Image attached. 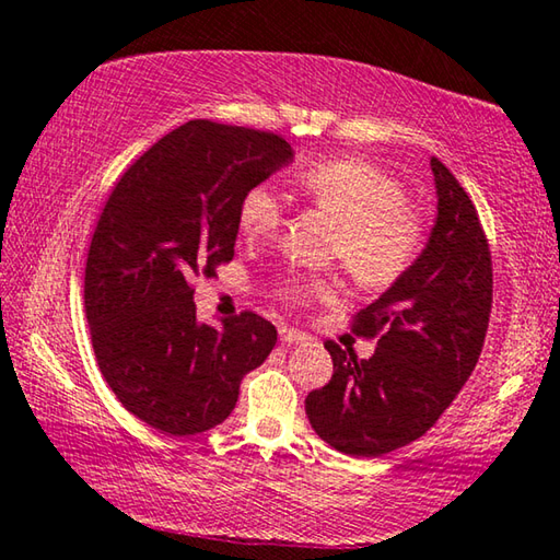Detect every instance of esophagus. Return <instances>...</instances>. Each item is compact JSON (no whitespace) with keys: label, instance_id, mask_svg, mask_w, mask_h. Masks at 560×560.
Wrapping results in <instances>:
<instances>
[{"label":"esophagus","instance_id":"1","mask_svg":"<svg viewBox=\"0 0 560 560\" xmlns=\"http://www.w3.org/2000/svg\"><path fill=\"white\" fill-rule=\"evenodd\" d=\"M279 338H281V343H287V346L308 343V340H311L306 334H301V330H293V328H281Z\"/></svg>","mask_w":560,"mask_h":560}]
</instances>
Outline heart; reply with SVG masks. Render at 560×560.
I'll return each instance as SVG.
<instances>
[{
	"label": "heart",
	"instance_id": "heart-1",
	"mask_svg": "<svg viewBox=\"0 0 560 560\" xmlns=\"http://www.w3.org/2000/svg\"><path fill=\"white\" fill-rule=\"evenodd\" d=\"M299 189L308 202L338 220L334 257L363 287H390L420 257L424 240L420 214L407 205L402 185L383 170L363 160H326L303 170ZM236 222L249 240L277 234L283 222L281 197L269 185L246 189ZM328 291L324 279H291L283 296L306 303Z\"/></svg>",
	"mask_w": 560,
	"mask_h": 560
}]
</instances>
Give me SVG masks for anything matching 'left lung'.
Instances as JSON below:
<instances>
[{
  "label": "left lung",
  "mask_w": 560,
  "mask_h": 560,
  "mask_svg": "<svg viewBox=\"0 0 560 560\" xmlns=\"http://www.w3.org/2000/svg\"><path fill=\"white\" fill-rule=\"evenodd\" d=\"M438 217L420 257L353 320L377 338L371 358L326 340L328 385L308 393L311 428L350 457H383L420 440L467 383L491 314V254L469 195L430 158Z\"/></svg>",
  "instance_id": "obj_1"
}]
</instances>
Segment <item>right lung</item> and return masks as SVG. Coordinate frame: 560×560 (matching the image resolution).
<instances>
[{
  "mask_svg": "<svg viewBox=\"0 0 560 560\" xmlns=\"http://www.w3.org/2000/svg\"><path fill=\"white\" fill-rule=\"evenodd\" d=\"M291 160L273 132L189 120L113 187L83 301L103 377L150 428L189 438L224 422L242 377L277 346V328L252 311L200 324L192 281L232 261L244 192Z\"/></svg>",
  "mask_w": 560,
  "mask_h": 560,
  "instance_id": "right-lung-1",
  "label": "right lung"
}]
</instances>
